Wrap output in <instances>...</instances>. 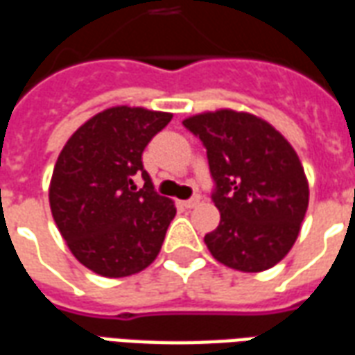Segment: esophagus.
<instances>
[{"label":"esophagus","mask_w":355,"mask_h":355,"mask_svg":"<svg viewBox=\"0 0 355 355\" xmlns=\"http://www.w3.org/2000/svg\"><path fill=\"white\" fill-rule=\"evenodd\" d=\"M200 201H201V198H192V200L182 201V205H184L186 209H193V207H198V205H200Z\"/></svg>","instance_id":"1"}]
</instances>
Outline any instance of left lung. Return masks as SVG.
<instances>
[{
    "instance_id": "obj_1",
    "label": "left lung",
    "mask_w": 355,
    "mask_h": 355,
    "mask_svg": "<svg viewBox=\"0 0 355 355\" xmlns=\"http://www.w3.org/2000/svg\"><path fill=\"white\" fill-rule=\"evenodd\" d=\"M207 150L220 223L205 245L224 266L262 272L295 245L308 209L302 163L282 132L261 117L216 110L186 117Z\"/></svg>"
}]
</instances>
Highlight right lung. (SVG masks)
<instances>
[{"mask_svg":"<svg viewBox=\"0 0 355 355\" xmlns=\"http://www.w3.org/2000/svg\"><path fill=\"white\" fill-rule=\"evenodd\" d=\"M171 117L114 106L81 125L58 155L51 213L73 257L94 274H139L159 254L177 207L154 190L142 152ZM135 174L145 178L140 191L132 182Z\"/></svg>","mask_w":355,"mask_h":355,"instance_id":"right-lung-1","label":"right lung"}]
</instances>
